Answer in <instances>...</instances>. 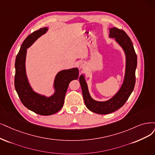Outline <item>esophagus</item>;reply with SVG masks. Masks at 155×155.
Returning <instances> with one entry per match:
<instances>
[{
  "instance_id": "esophagus-1",
  "label": "esophagus",
  "mask_w": 155,
  "mask_h": 155,
  "mask_svg": "<svg viewBox=\"0 0 155 155\" xmlns=\"http://www.w3.org/2000/svg\"><path fill=\"white\" fill-rule=\"evenodd\" d=\"M85 67V62H81L80 63V68L81 69H84Z\"/></svg>"
}]
</instances>
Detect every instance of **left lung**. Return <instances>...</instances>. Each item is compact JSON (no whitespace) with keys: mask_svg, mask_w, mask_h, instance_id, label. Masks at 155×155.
<instances>
[{"mask_svg":"<svg viewBox=\"0 0 155 155\" xmlns=\"http://www.w3.org/2000/svg\"><path fill=\"white\" fill-rule=\"evenodd\" d=\"M109 37L115 39L123 49L126 56L124 81L118 92L107 101H96L91 98L89 94L84 75L81 74L79 78L85 106L91 111L99 114H110L123 107L132 93L135 84L137 57L130 38L124 31L116 27L110 28Z\"/></svg>","mask_w":155,"mask_h":155,"instance_id":"8db88e82","label":"left lung"}]
</instances>
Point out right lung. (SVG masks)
I'll return each mask as SVG.
<instances>
[{"mask_svg":"<svg viewBox=\"0 0 155 155\" xmlns=\"http://www.w3.org/2000/svg\"><path fill=\"white\" fill-rule=\"evenodd\" d=\"M47 31L48 27H44L28 35L23 42L15 60V87L16 93L23 105L30 110L42 116L52 115L61 109L69 84L73 80L78 79L79 74L77 68L59 71L54 80L55 92L50 97L34 91L26 74L27 49Z\"/></svg>","mask_w":155,"mask_h":155,"instance_id":"obj_1","label":"right lung"}]
</instances>
